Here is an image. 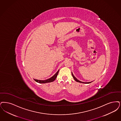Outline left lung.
<instances>
[{"label":"left lung","instance_id":"8db88e82","mask_svg":"<svg viewBox=\"0 0 121 121\" xmlns=\"http://www.w3.org/2000/svg\"><path fill=\"white\" fill-rule=\"evenodd\" d=\"M72 74V76H73V78L74 79V80H75L76 82H80V83H86V84H89V83H91V82H81V81H80L78 80L76 78H75V77H74V76L73 75V74Z\"/></svg>","mask_w":121,"mask_h":121}]
</instances>
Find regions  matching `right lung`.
<instances>
[{
  "instance_id": "right-lung-1",
  "label": "right lung",
  "mask_w": 121,
  "mask_h": 121,
  "mask_svg": "<svg viewBox=\"0 0 121 121\" xmlns=\"http://www.w3.org/2000/svg\"><path fill=\"white\" fill-rule=\"evenodd\" d=\"M58 72H59V70L53 75L52 77H51V78H50L49 79H46L45 80H37V79H34V80L36 82H38V83H48V82H53L56 79V78L57 77Z\"/></svg>"
}]
</instances>
